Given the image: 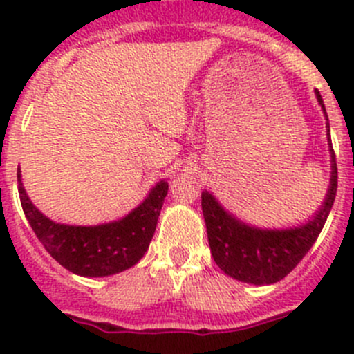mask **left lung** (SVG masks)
<instances>
[{"label":"left lung","mask_w":354,"mask_h":354,"mask_svg":"<svg viewBox=\"0 0 354 354\" xmlns=\"http://www.w3.org/2000/svg\"><path fill=\"white\" fill-rule=\"evenodd\" d=\"M315 97L327 121L330 181L322 205L305 223L289 227H259L231 214L210 192H202V212L214 262L226 276L241 283L267 286L284 279L319 238L337 190V166L330 142V127L322 95Z\"/></svg>","instance_id":"8db88e82"}]
</instances>
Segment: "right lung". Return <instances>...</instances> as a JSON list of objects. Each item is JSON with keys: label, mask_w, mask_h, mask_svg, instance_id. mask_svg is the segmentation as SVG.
Here are the masks:
<instances>
[{"label": "right lung", "mask_w": 354, "mask_h": 354, "mask_svg": "<svg viewBox=\"0 0 354 354\" xmlns=\"http://www.w3.org/2000/svg\"><path fill=\"white\" fill-rule=\"evenodd\" d=\"M167 180L157 181L127 216L95 226H75L49 219L32 203L19 169V194L28 224L49 255L82 277H106L133 267L149 250L167 195Z\"/></svg>", "instance_id": "add662e5"}]
</instances>
